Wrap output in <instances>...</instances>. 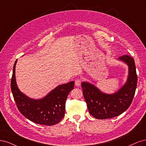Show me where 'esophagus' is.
<instances>
[{
    "mask_svg": "<svg viewBox=\"0 0 146 146\" xmlns=\"http://www.w3.org/2000/svg\"><path fill=\"white\" fill-rule=\"evenodd\" d=\"M81 79H78L75 80V86H77V87H79L81 86Z\"/></svg>",
    "mask_w": 146,
    "mask_h": 146,
    "instance_id": "obj_1",
    "label": "esophagus"
}]
</instances>
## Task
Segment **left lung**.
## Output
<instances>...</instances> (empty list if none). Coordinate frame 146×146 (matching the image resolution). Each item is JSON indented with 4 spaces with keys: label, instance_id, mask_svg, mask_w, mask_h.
<instances>
[{
    "label": "left lung",
    "instance_id": "8db88e82",
    "mask_svg": "<svg viewBox=\"0 0 146 146\" xmlns=\"http://www.w3.org/2000/svg\"><path fill=\"white\" fill-rule=\"evenodd\" d=\"M117 59L128 65L129 74L126 82L115 93H103L91 83L82 82L88 110L96 119H105L118 116L127 109L132 102L138 80L134 59L129 55L121 56Z\"/></svg>",
    "mask_w": 146,
    "mask_h": 146
}]
</instances>
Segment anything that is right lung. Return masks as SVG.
Wrapping results in <instances>:
<instances>
[{"instance_id":"obj_1","label":"right lung","mask_w":146,"mask_h":146,"mask_svg":"<svg viewBox=\"0 0 146 146\" xmlns=\"http://www.w3.org/2000/svg\"><path fill=\"white\" fill-rule=\"evenodd\" d=\"M17 59L13 67L11 88L18 110L28 119L36 124L53 125L58 124L65 115V101L74 85V82L61 84L55 87L44 98H30L19 89L15 70Z\"/></svg>"}]
</instances>
